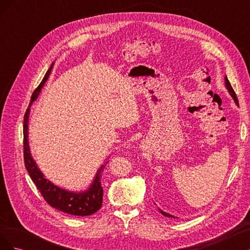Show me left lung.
Segmentation results:
<instances>
[{
    "label": "left lung",
    "mask_w": 250,
    "mask_h": 250,
    "mask_svg": "<svg viewBox=\"0 0 250 250\" xmlns=\"http://www.w3.org/2000/svg\"><path fill=\"white\" fill-rule=\"evenodd\" d=\"M224 80H225V86H226V88H228V90H229V93L230 94V96L232 97V99H233V101L236 102V104L238 105V99H237V96H236V93H234V90L232 89V87H231V85H230V83H229V79H228V77L225 76V78H224ZM158 210L161 211V213L164 215V216H166V217H170V218H175L174 216H172V215H170V214H168V213H166V211H164V210H162L160 208H158Z\"/></svg>",
    "instance_id": "left-lung-1"
}]
</instances>
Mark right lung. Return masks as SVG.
Instances as JSON below:
<instances>
[{
    "mask_svg": "<svg viewBox=\"0 0 250 250\" xmlns=\"http://www.w3.org/2000/svg\"><path fill=\"white\" fill-rule=\"evenodd\" d=\"M53 63L48 72L44 75L41 84L34 90L31 102L29 104V107L26 110L24 117V161L25 167L29 173L30 177L33 180V183L39 188L43 199L46 200L52 208L58 210H62L63 213L74 215V216H89L93 215L98 209L102 207L103 200V188L101 186V173L103 172L104 165H102L97 171L96 177L93 180L92 185L86 191L83 192H71L64 190L52 184L50 180L44 177L42 171L37 167L35 161L31 156L28 142V122H29V113L30 106L39 97L42 86L48 80Z\"/></svg>",
    "mask_w": 250,
    "mask_h": 250,
    "instance_id": "obj_1",
    "label": "right lung"
}]
</instances>
